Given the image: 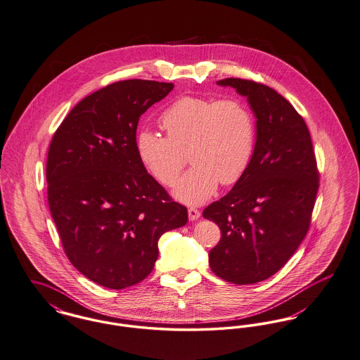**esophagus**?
Returning a JSON list of instances; mask_svg holds the SVG:
<instances>
[{
	"label": "esophagus",
	"instance_id": "34e87169",
	"mask_svg": "<svg viewBox=\"0 0 360 360\" xmlns=\"http://www.w3.org/2000/svg\"><path fill=\"white\" fill-rule=\"evenodd\" d=\"M188 214H189L191 221H197L200 218V211L197 208H193V207L188 210Z\"/></svg>",
	"mask_w": 360,
	"mask_h": 360
}]
</instances>
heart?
Here are the masks:
<instances>
[{"label": "heart", "instance_id": "b5f03b06", "mask_svg": "<svg viewBox=\"0 0 360 360\" xmlns=\"http://www.w3.org/2000/svg\"><path fill=\"white\" fill-rule=\"evenodd\" d=\"M167 137L141 130L136 139L139 160L163 185L172 186L188 152L193 167L178 182L174 195L185 204H201L221 185L237 184L247 172L256 142L255 116L238 98L182 96L160 116Z\"/></svg>", "mask_w": 360, "mask_h": 360}]
</instances>
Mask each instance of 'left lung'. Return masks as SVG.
I'll return each instance as SVG.
<instances>
[{
	"instance_id": "8db88e82",
	"label": "left lung",
	"mask_w": 360,
	"mask_h": 360,
	"mask_svg": "<svg viewBox=\"0 0 360 360\" xmlns=\"http://www.w3.org/2000/svg\"><path fill=\"white\" fill-rule=\"evenodd\" d=\"M217 83L247 97L256 117V142L244 176L202 212L221 227L210 266L227 282L249 285L274 276L304 240L319 174L304 119L286 98L263 83L240 78Z\"/></svg>"
}]
</instances>
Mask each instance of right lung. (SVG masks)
I'll list each match as a JSON object with an SVG mask.
<instances>
[{"label":"right lung","mask_w":360,"mask_h":360,"mask_svg":"<svg viewBox=\"0 0 360 360\" xmlns=\"http://www.w3.org/2000/svg\"><path fill=\"white\" fill-rule=\"evenodd\" d=\"M172 83L129 79L79 101L56 130L46 162L48 202L67 257L90 281L123 289L148 277L158 241L185 226L186 207L171 200L139 160V117Z\"/></svg>","instance_id":"obj_1"}]
</instances>
